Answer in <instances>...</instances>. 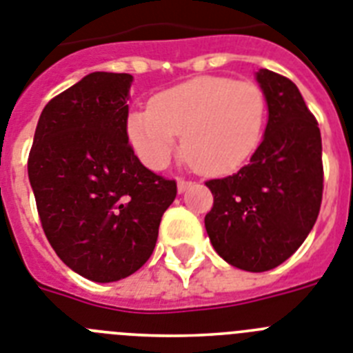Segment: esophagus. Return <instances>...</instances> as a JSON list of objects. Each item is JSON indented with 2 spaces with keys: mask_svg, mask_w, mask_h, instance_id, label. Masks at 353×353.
Masks as SVG:
<instances>
[{
  "mask_svg": "<svg viewBox=\"0 0 353 353\" xmlns=\"http://www.w3.org/2000/svg\"><path fill=\"white\" fill-rule=\"evenodd\" d=\"M190 186H192V183H190V181H185V179L177 181V192H179V194H185Z\"/></svg>",
  "mask_w": 353,
  "mask_h": 353,
  "instance_id": "obj_1",
  "label": "esophagus"
}]
</instances>
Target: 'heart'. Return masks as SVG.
Masks as SVG:
<instances>
[{"mask_svg": "<svg viewBox=\"0 0 353 353\" xmlns=\"http://www.w3.org/2000/svg\"><path fill=\"white\" fill-rule=\"evenodd\" d=\"M265 117V96L257 85L199 76L156 94L151 108L130 112L125 133L149 167L163 168L183 134V152L199 172L225 174L256 151Z\"/></svg>", "mask_w": 353, "mask_h": 353, "instance_id": "1", "label": "heart"}]
</instances>
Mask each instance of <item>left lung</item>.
<instances>
[{
    "label": "left lung",
    "instance_id": "obj_1",
    "mask_svg": "<svg viewBox=\"0 0 353 353\" xmlns=\"http://www.w3.org/2000/svg\"><path fill=\"white\" fill-rule=\"evenodd\" d=\"M266 106L263 142L232 176L208 181L214 202L204 219L223 261L247 272L283 265L304 243L323 194L321 134L291 79L256 72Z\"/></svg>",
    "mask_w": 353,
    "mask_h": 353
}]
</instances>
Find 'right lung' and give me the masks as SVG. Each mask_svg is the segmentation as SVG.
<instances>
[{"label": "right lung", "mask_w": 353, "mask_h": 353, "mask_svg": "<svg viewBox=\"0 0 353 353\" xmlns=\"http://www.w3.org/2000/svg\"><path fill=\"white\" fill-rule=\"evenodd\" d=\"M131 74L90 72L49 101L28 158L49 243L94 283H115L145 265L177 194L176 181L151 172L131 149Z\"/></svg>", "instance_id": "obj_1"}]
</instances>
